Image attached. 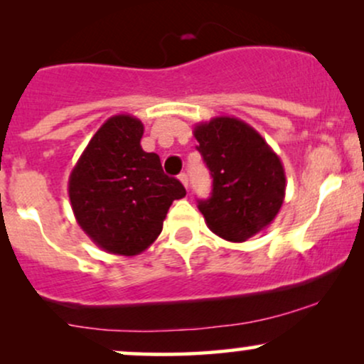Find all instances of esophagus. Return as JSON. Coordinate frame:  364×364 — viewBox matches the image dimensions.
I'll return each mask as SVG.
<instances>
[{"instance_id": "34e87169", "label": "esophagus", "mask_w": 364, "mask_h": 364, "mask_svg": "<svg viewBox=\"0 0 364 364\" xmlns=\"http://www.w3.org/2000/svg\"><path fill=\"white\" fill-rule=\"evenodd\" d=\"M179 181H181V183H183V186H185L186 190H188V176H186L185 173H181V174H179Z\"/></svg>"}]
</instances>
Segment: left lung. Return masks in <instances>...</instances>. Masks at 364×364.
<instances>
[{
    "mask_svg": "<svg viewBox=\"0 0 364 364\" xmlns=\"http://www.w3.org/2000/svg\"><path fill=\"white\" fill-rule=\"evenodd\" d=\"M212 195L198 208L214 235L243 243L263 231L281 210L286 196V173L281 157L243 119L217 116L195 124Z\"/></svg>",
    "mask_w": 364,
    "mask_h": 364,
    "instance_id": "obj_1",
    "label": "left lung"
}]
</instances>
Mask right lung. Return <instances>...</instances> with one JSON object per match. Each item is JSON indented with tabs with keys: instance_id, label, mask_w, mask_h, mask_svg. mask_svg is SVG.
I'll return each instance as SVG.
<instances>
[{
	"instance_id": "obj_1",
	"label": "right lung",
	"mask_w": 364,
	"mask_h": 364,
	"mask_svg": "<svg viewBox=\"0 0 364 364\" xmlns=\"http://www.w3.org/2000/svg\"><path fill=\"white\" fill-rule=\"evenodd\" d=\"M144 124L132 114L111 116L92 136L70 173L75 219L99 248L135 257L161 235L171 203L186 195L166 176L157 154L145 152Z\"/></svg>"
}]
</instances>
